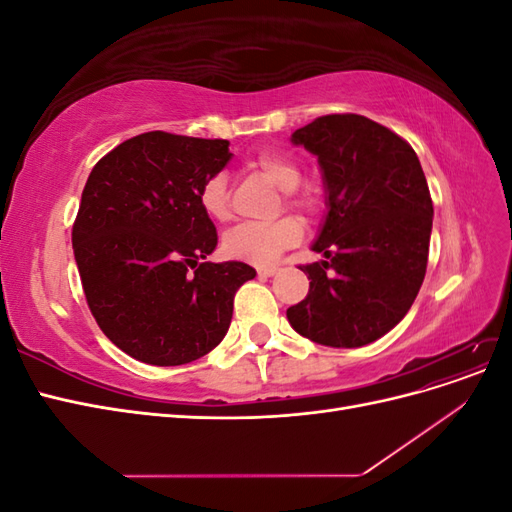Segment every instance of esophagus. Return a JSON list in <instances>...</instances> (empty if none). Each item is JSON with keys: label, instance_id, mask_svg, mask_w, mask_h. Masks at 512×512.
<instances>
[{"label": "esophagus", "instance_id": "1", "mask_svg": "<svg viewBox=\"0 0 512 512\" xmlns=\"http://www.w3.org/2000/svg\"><path fill=\"white\" fill-rule=\"evenodd\" d=\"M275 273H277L275 267H260V269H258V277H271V275H275Z\"/></svg>", "mask_w": 512, "mask_h": 512}]
</instances>
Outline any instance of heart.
Here are the masks:
<instances>
[{"instance_id": "b5f03b06", "label": "heart", "mask_w": 512, "mask_h": 512, "mask_svg": "<svg viewBox=\"0 0 512 512\" xmlns=\"http://www.w3.org/2000/svg\"><path fill=\"white\" fill-rule=\"evenodd\" d=\"M252 170L258 175L271 181L277 188H282V203L284 207L301 213L303 218H312L320 209V192L316 185L299 181L301 168L297 160L286 156L282 151L265 149L258 151L250 160ZM200 209L205 211L207 218L213 222H226L232 215L230 207V190L228 179L222 173H215L205 179L203 188L198 192ZM303 239V226L297 218H280L265 224L247 222L239 224L226 232L222 241V250L228 258L247 262L254 267H271L275 265L280 256L290 250V247L299 245Z\"/></svg>"}]
</instances>
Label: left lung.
Returning a JSON list of instances; mask_svg holds the SVG:
<instances>
[{
    "instance_id": "obj_1",
    "label": "left lung",
    "mask_w": 512,
    "mask_h": 512,
    "mask_svg": "<svg viewBox=\"0 0 512 512\" xmlns=\"http://www.w3.org/2000/svg\"><path fill=\"white\" fill-rule=\"evenodd\" d=\"M318 156L329 213L314 243L327 260L301 265L307 297L288 307L299 335L359 348L408 314L425 280L433 205L414 149L363 115H324L292 134Z\"/></svg>"
}]
</instances>
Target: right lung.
<instances>
[{
	"instance_id": "add662e5",
	"label": "right lung",
	"mask_w": 512,
	"mask_h": 512,
	"mask_svg": "<svg viewBox=\"0 0 512 512\" xmlns=\"http://www.w3.org/2000/svg\"><path fill=\"white\" fill-rule=\"evenodd\" d=\"M232 153L222 138L145 132L94 166L72 226V247L98 327L132 359L183 365L218 346L245 262H205L218 245L200 209L205 179Z\"/></svg>"
}]
</instances>
